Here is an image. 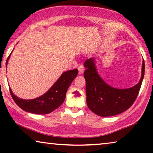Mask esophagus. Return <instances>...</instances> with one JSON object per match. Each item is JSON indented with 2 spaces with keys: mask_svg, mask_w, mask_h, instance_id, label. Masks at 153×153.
Segmentation results:
<instances>
[{
  "mask_svg": "<svg viewBox=\"0 0 153 153\" xmlns=\"http://www.w3.org/2000/svg\"><path fill=\"white\" fill-rule=\"evenodd\" d=\"M78 71H79V74H82L84 73V67L83 65H79L78 67Z\"/></svg>",
  "mask_w": 153,
  "mask_h": 153,
  "instance_id": "esophagus-1",
  "label": "esophagus"
}]
</instances>
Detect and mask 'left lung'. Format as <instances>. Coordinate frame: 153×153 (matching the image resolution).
<instances>
[{
  "label": "left lung",
  "mask_w": 153,
  "mask_h": 153,
  "mask_svg": "<svg viewBox=\"0 0 153 153\" xmlns=\"http://www.w3.org/2000/svg\"><path fill=\"white\" fill-rule=\"evenodd\" d=\"M84 65L86 68L84 74L86 102L93 113L103 117L114 116L128 110L133 105L144 78V60L139 82L134 86L126 89L115 88L107 84L98 75L94 58L87 59Z\"/></svg>",
  "instance_id": "left-lung-1"
}]
</instances>
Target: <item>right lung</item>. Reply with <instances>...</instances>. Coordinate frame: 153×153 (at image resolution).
<instances>
[{
    "label": "right lung",
    "mask_w": 153,
    "mask_h": 153,
    "mask_svg": "<svg viewBox=\"0 0 153 153\" xmlns=\"http://www.w3.org/2000/svg\"><path fill=\"white\" fill-rule=\"evenodd\" d=\"M12 52L7 58L6 66ZM77 74L78 71L77 69L63 72L47 92L34 99L19 98L13 94L11 88H9L10 93L15 102L26 112L39 115L48 114L60 107L64 102L67 89L77 76Z\"/></svg>",
    "instance_id": "1"
}]
</instances>
